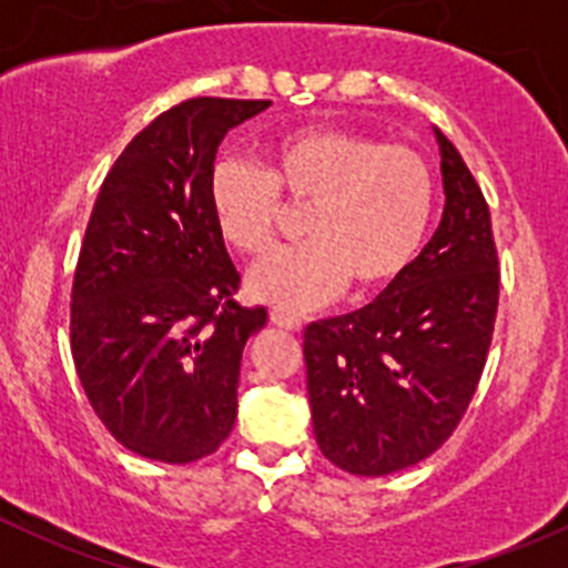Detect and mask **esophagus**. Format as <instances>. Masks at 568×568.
Here are the masks:
<instances>
[{
    "mask_svg": "<svg viewBox=\"0 0 568 568\" xmlns=\"http://www.w3.org/2000/svg\"><path fill=\"white\" fill-rule=\"evenodd\" d=\"M272 324L280 326V329H288V332H300L302 329V321L285 311H272Z\"/></svg>",
    "mask_w": 568,
    "mask_h": 568,
    "instance_id": "esophagus-1",
    "label": "esophagus"
}]
</instances>
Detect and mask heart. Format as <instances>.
<instances>
[{"instance_id":"obj_1","label":"heart","mask_w":568,"mask_h":568,"mask_svg":"<svg viewBox=\"0 0 568 568\" xmlns=\"http://www.w3.org/2000/svg\"><path fill=\"white\" fill-rule=\"evenodd\" d=\"M285 199L307 209L311 242L255 263L247 288L283 311H313L346 291L387 288L409 268L432 225L437 181L423 153L359 131L318 125L277 140L268 168L239 156L214 164L209 203L216 231L242 255L277 242Z\"/></svg>"}]
</instances>
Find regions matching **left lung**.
<instances>
[{
  "instance_id": "obj_1",
  "label": "left lung",
  "mask_w": 568,
  "mask_h": 568,
  "mask_svg": "<svg viewBox=\"0 0 568 568\" xmlns=\"http://www.w3.org/2000/svg\"><path fill=\"white\" fill-rule=\"evenodd\" d=\"M437 140L445 209L432 242L368 307L305 329L316 443L352 475L398 473L443 448L491 346L500 261L489 203L454 142Z\"/></svg>"
}]
</instances>
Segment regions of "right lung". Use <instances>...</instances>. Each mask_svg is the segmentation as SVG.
<instances>
[{
  "mask_svg": "<svg viewBox=\"0 0 568 568\" xmlns=\"http://www.w3.org/2000/svg\"><path fill=\"white\" fill-rule=\"evenodd\" d=\"M272 101L189 99L125 145L95 197L71 288V354L90 406L131 454H214L239 409L244 343L266 307L216 231L209 181L233 125Z\"/></svg>",
  "mask_w": 568,
  "mask_h": 568,
  "instance_id": "obj_1",
  "label": "right lung"
}]
</instances>
